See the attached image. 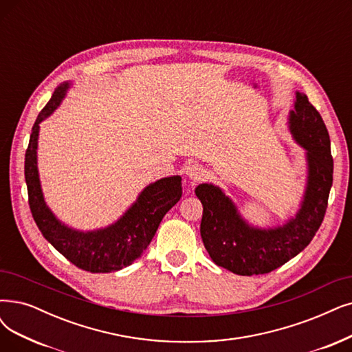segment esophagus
<instances>
[{
    "instance_id": "obj_1",
    "label": "esophagus",
    "mask_w": 352,
    "mask_h": 352,
    "mask_svg": "<svg viewBox=\"0 0 352 352\" xmlns=\"http://www.w3.org/2000/svg\"><path fill=\"white\" fill-rule=\"evenodd\" d=\"M186 176L190 185H196L206 177V172L198 164H190L186 167Z\"/></svg>"
}]
</instances>
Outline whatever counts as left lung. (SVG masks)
I'll return each instance as SVG.
<instances>
[{
  "instance_id": "1",
  "label": "left lung",
  "mask_w": 352,
  "mask_h": 352,
  "mask_svg": "<svg viewBox=\"0 0 352 352\" xmlns=\"http://www.w3.org/2000/svg\"><path fill=\"white\" fill-rule=\"evenodd\" d=\"M289 130L306 150L307 177L298 212L283 225L254 227L219 186L201 184L195 189L204 206L201 236L208 254L235 274H265L296 257L312 241L325 217L333 175L331 140L320 114L299 91L294 109L289 112Z\"/></svg>"
}]
</instances>
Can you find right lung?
Returning a JSON list of instances; mask_svg holds the SVG:
<instances>
[{"instance_id":"obj_1","label":"right lung","mask_w":352,"mask_h":352,"mask_svg":"<svg viewBox=\"0 0 352 352\" xmlns=\"http://www.w3.org/2000/svg\"><path fill=\"white\" fill-rule=\"evenodd\" d=\"M70 85V82H63L54 89L32 129L24 162L29 205L40 232L70 263L91 273L118 272L142 257L163 217L180 201L182 177L168 176L147 185L122 217L105 228L80 231L58 219L41 190L37 146L40 122L59 108Z\"/></svg>"}]
</instances>
